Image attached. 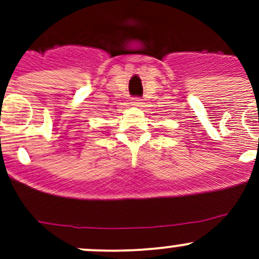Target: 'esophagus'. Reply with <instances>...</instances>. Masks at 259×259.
<instances>
[{
    "instance_id": "esophagus-1",
    "label": "esophagus",
    "mask_w": 259,
    "mask_h": 259,
    "mask_svg": "<svg viewBox=\"0 0 259 259\" xmlns=\"http://www.w3.org/2000/svg\"><path fill=\"white\" fill-rule=\"evenodd\" d=\"M142 99L140 98H134L133 99V105H135V106H142Z\"/></svg>"
}]
</instances>
